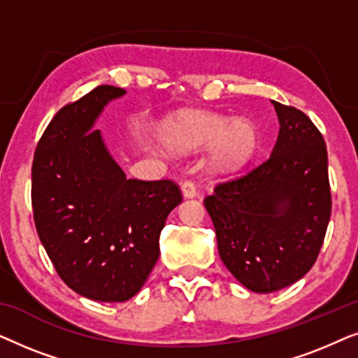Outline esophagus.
I'll return each instance as SVG.
<instances>
[{
	"mask_svg": "<svg viewBox=\"0 0 358 358\" xmlns=\"http://www.w3.org/2000/svg\"><path fill=\"white\" fill-rule=\"evenodd\" d=\"M180 190H182L185 199L197 197V187H195L192 180H184V182L180 184Z\"/></svg>",
	"mask_w": 358,
	"mask_h": 358,
	"instance_id": "1",
	"label": "esophagus"
}]
</instances>
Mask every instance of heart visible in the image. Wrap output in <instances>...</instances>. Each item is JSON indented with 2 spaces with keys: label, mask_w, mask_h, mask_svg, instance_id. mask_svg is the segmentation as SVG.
Listing matches in <instances>:
<instances>
[{
  "label": "heart",
  "mask_w": 358,
  "mask_h": 358,
  "mask_svg": "<svg viewBox=\"0 0 358 358\" xmlns=\"http://www.w3.org/2000/svg\"><path fill=\"white\" fill-rule=\"evenodd\" d=\"M161 140L174 153H192L208 145L207 166L212 173L231 174L243 169L257 151L256 125L249 119H229L205 110L180 112L161 127Z\"/></svg>",
  "instance_id": "b5f03b06"
}]
</instances>
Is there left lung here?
Segmentation results:
<instances>
[{"instance_id": "left-lung-1", "label": "left lung", "mask_w": 358, "mask_h": 358, "mask_svg": "<svg viewBox=\"0 0 358 358\" xmlns=\"http://www.w3.org/2000/svg\"><path fill=\"white\" fill-rule=\"evenodd\" d=\"M272 104L280 130L271 156L203 200L223 264L256 293L282 290L310 272L332 207L321 131L301 110Z\"/></svg>"}]
</instances>
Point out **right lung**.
I'll list each match as a JSON object with an SVG mask.
<instances>
[{
	"instance_id": "obj_1",
	"label": "right lung",
	"mask_w": 358,
	"mask_h": 358,
	"mask_svg": "<svg viewBox=\"0 0 358 358\" xmlns=\"http://www.w3.org/2000/svg\"><path fill=\"white\" fill-rule=\"evenodd\" d=\"M125 90L97 86L57 112L32 164L37 234L71 290L94 301H127L159 257L166 218L182 202L173 180L127 179L96 120Z\"/></svg>"
}]
</instances>
